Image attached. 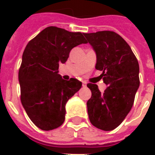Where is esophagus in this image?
<instances>
[{
	"instance_id": "esophagus-1",
	"label": "esophagus",
	"mask_w": 155,
	"mask_h": 155,
	"mask_svg": "<svg viewBox=\"0 0 155 155\" xmlns=\"http://www.w3.org/2000/svg\"><path fill=\"white\" fill-rule=\"evenodd\" d=\"M82 84H83V86H86L87 83H86V82H84V81H83V82H82Z\"/></svg>"
}]
</instances>
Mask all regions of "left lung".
Returning <instances> with one entry per match:
<instances>
[{
    "label": "left lung",
    "instance_id": "1",
    "mask_svg": "<svg viewBox=\"0 0 155 155\" xmlns=\"http://www.w3.org/2000/svg\"><path fill=\"white\" fill-rule=\"evenodd\" d=\"M84 35L95 51V69L103 72L101 77L108 85L101 93L97 84H87L92 93L87 101L89 119L100 130H113L133 106L140 86L139 63L128 43L115 32L104 31Z\"/></svg>",
    "mask_w": 155,
    "mask_h": 155
}]
</instances>
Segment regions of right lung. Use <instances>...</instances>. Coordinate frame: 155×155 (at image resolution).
Listing matches in <instances>:
<instances>
[{
	"label": "right lung",
	"instance_id": "add662e5",
	"mask_svg": "<svg viewBox=\"0 0 155 155\" xmlns=\"http://www.w3.org/2000/svg\"><path fill=\"white\" fill-rule=\"evenodd\" d=\"M85 43L83 33L49 26L26 45L19 71L21 101L41 130H54L64 123L65 104L82 83L74 78L63 80L59 64L66 62L73 48Z\"/></svg>",
	"mask_w": 155,
	"mask_h": 155
}]
</instances>
